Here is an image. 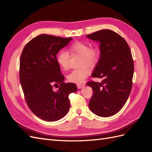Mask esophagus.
Returning <instances> with one entry per match:
<instances>
[{"instance_id": "34e87169", "label": "esophagus", "mask_w": 152, "mask_h": 152, "mask_svg": "<svg viewBox=\"0 0 152 152\" xmlns=\"http://www.w3.org/2000/svg\"><path fill=\"white\" fill-rule=\"evenodd\" d=\"M85 86H86V84H77V87L79 89H81L83 87H84Z\"/></svg>"}]
</instances>
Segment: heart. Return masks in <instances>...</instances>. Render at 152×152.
<instances>
[{"label": "heart", "mask_w": 152, "mask_h": 152, "mask_svg": "<svg viewBox=\"0 0 152 152\" xmlns=\"http://www.w3.org/2000/svg\"><path fill=\"white\" fill-rule=\"evenodd\" d=\"M72 52L80 55V68L72 70L67 76L69 81L80 84L84 81L91 73L89 66H94L98 63L99 53L98 49L90 48L88 43L77 42L70 48ZM56 61L63 70H68L69 68V55L64 50H61L56 56Z\"/></svg>", "instance_id": "obj_1"}]
</instances>
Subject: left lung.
<instances>
[{
  "mask_svg": "<svg viewBox=\"0 0 152 152\" xmlns=\"http://www.w3.org/2000/svg\"><path fill=\"white\" fill-rule=\"evenodd\" d=\"M86 37L99 44L100 58L91 76L103 79L100 83H87L93 90L89 107L99 117L112 116L124 107L132 89L134 61L131 50L125 39L111 30Z\"/></svg>",
  "mask_w": 152,
  "mask_h": 152,
  "instance_id": "8db88e82",
  "label": "left lung"
}]
</instances>
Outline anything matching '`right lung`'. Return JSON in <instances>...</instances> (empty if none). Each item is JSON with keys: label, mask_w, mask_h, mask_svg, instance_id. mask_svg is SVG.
Returning a JSON list of instances; mask_svg holds the SVG:
<instances>
[{"label": "right lung", "mask_w": 152, "mask_h": 152, "mask_svg": "<svg viewBox=\"0 0 152 152\" xmlns=\"http://www.w3.org/2000/svg\"><path fill=\"white\" fill-rule=\"evenodd\" d=\"M72 38L41 34L32 39L23 50L20 80L26 102L35 115L53 122L66 115L70 109L68 95L77 90L74 83H65L56 55ZM60 85L54 91L53 86Z\"/></svg>", "instance_id": "right-lung-1"}]
</instances>
